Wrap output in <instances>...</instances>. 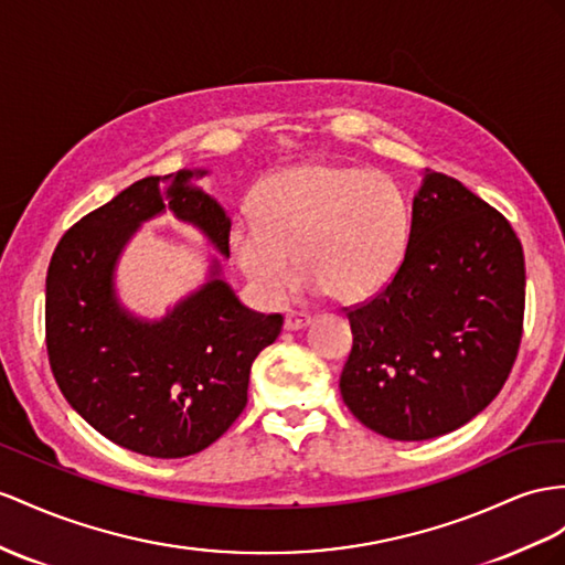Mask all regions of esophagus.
Returning a JSON list of instances; mask_svg holds the SVG:
<instances>
[{
    "mask_svg": "<svg viewBox=\"0 0 565 565\" xmlns=\"http://www.w3.org/2000/svg\"><path fill=\"white\" fill-rule=\"evenodd\" d=\"M310 322H312L310 315L286 312V317H284V329H286V331H298V329H306Z\"/></svg>",
    "mask_w": 565,
    "mask_h": 565,
    "instance_id": "34e87169",
    "label": "esophagus"
}]
</instances>
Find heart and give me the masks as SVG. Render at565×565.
<instances>
[{"label": "heart", "mask_w": 565, "mask_h": 565, "mask_svg": "<svg viewBox=\"0 0 565 565\" xmlns=\"http://www.w3.org/2000/svg\"><path fill=\"white\" fill-rule=\"evenodd\" d=\"M253 220L228 231V250L267 302H281L300 269L312 294L339 302L377 296L408 253L411 202L382 171L302 162L274 171L250 198ZM299 263H295V255Z\"/></svg>", "instance_id": "heart-1"}]
</instances>
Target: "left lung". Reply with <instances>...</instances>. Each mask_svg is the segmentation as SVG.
I'll use <instances>...</instances> for the list:
<instances>
[{"label": "left lung", "mask_w": 565, "mask_h": 565, "mask_svg": "<svg viewBox=\"0 0 565 565\" xmlns=\"http://www.w3.org/2000/svg\"><path fill=\"white\" fill-rule=\"evenodd\" d=\"M523 312L525 257L511 224L460 181L427 169L398 274L349 312L343 403L396 441L468 425L509 377Z\"/></svg>", "instance_id": "obj_1"}]
</instances>
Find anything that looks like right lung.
<instances>
[{
	"label": "right lung",
	"mask_w": 565,
	"mask_h": 565,
	"mask_svg": "<svg viewBox=\"0 0 565 565\" xmlns=\"http://www.w3.org/2000/svg\"><path fill=\"white\" fill-rule=\"evenodd\" d=\"M207 169L136 181L71 226L47 269V353L68 406L103 437L150 458H185L234 425L257 353L284 317L245 308L212 255L207 277L162 317L126 306L117 269L138 228L167 212L228 257L226 210Z\"/></svg>",
	"instance_id": "1"
}]
</instances>
